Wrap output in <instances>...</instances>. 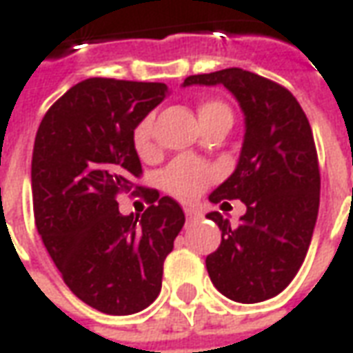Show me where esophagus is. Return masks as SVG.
Instances as JSON below:
<instances>
[{
	"instance_id": "34e87169",
	"label": "esophagus",
	"mask_w": 353,
	"mask_h": 353,
	"mask_svg": "<svg viewBox=\"0 0 353 353\" xmlns=\"http://www.w3.org/2000/svg\"><path fill=\"white\" fill-rule=\"evenodd\" d=\"M185 215H187V219H189V221H194V219H198V216H200V213H198L194 208H185Z\"/></svg>"
}]
</instances>
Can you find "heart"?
Wrapping results in <instances>:
<instances>
[{"label": "heart", "instance_id": "1", "mask_svg": "<svg viewBox=\"0 0 353 353\" xmlns=\"http://www.w3.org/2000/svg\"><path fill=\"white\" fill-rule=\"evenodd\" d=\"M216 112H230V108L221 101H205L200 104L198 108V116L200 121L205 117L213 116ZM132 142L134 148L142 157H148L153 153L155 145H153V125L151 119H142L140 123L134 127L132 132ZM216 172L213 166L196 161V159H189V157H181L176 159L174 163H170L164 168L163 176H161V183L164 190L170 192L172 196L179 198V200H192L202 194L203 190L208 189L213 181H215Z\"/></svg>", "mask_w": 353, "mask_h": 353}]
</instances>
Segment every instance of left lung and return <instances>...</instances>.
<instances>
[{
	"label": "left lung",
	"mask_w": 353,
	"mask_h": 353,
	"mask_svg": "<svg viewBox=\"0 0 353 353\" xmlns=\"http://www.w3.org/2000/svg\"><path fill=\"white\" fill-rule=\"evenodd\" d=\"M216 83L241 106L245 138L234 174L210 200H241L247 213L236 226L219 211L205 215L223 232L205 268L223 296L260 303L292 283L309 250L320 205L314 137L296 97L254 72L232 67L185 78L183 85Z\"/></svg>",
	"instance_id": "1"
}]
</instances>
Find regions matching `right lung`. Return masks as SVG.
<instances>
[{"mask_svg": "<svg viewBox=\"0 0 353 353\" xmlns=\"http://www.w3.org/2000/svg\"><path fill=\"white\" fill-rule=\"evenodd\" d=\"M168 95L164 83L88 78L39 125L31 190L35 224L65 284L104 314L127 316L155 301L163 263L185 224L181 205L145 189L150 208L121 216L115 198L134 189L142 164L132 132Z\"/></svg>", "mask_w": 353, "mask_h": 353, "instance_id": "obj_1", "label": "right lung"}]
</instances>
